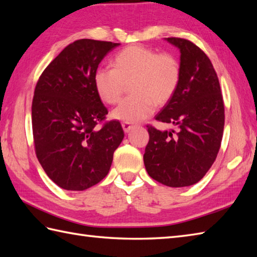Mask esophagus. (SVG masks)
Listing matches in <instances>:
<instances>
[{"label":"esophagus","mask_w":257,"mask_h":257,"mask_svg":"<svg viewBox=\"0 0 257 257\" xmlns=\"http://www.w3.org/2000/svg\"><path fill=\"white\" fill-rule=\"evenodd\" d=\"M121 125H122V129H123L124 133H129L130 130L134 128V124L133 123H128V122H122Z\"/></svg>","instance_id":"34e87169"}]
</instances>
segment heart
<instances>
[{
	"label": "heart",
	"instance_id": "b5f03b06",
	"mask_svg": "<svg viewBox=\"0 0 257 257\" xmlns=\"http://www.w3.org/2000/svg\"><path fill=\"white\" fill-rule=\"evenodd\" d=\"M112 69L100 68L94 76L98 97L108 105L117 103L125 85L133 96L113 109L111 116L133 123L165 106L176 94L181 80V64L170 53H159L145 46H129L120 51L111 62Z\"/></svg>",
	"mask_w": 257,
	"mask_h": 257
}]
</instances>
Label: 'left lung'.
<instances>
[{"label": "left lung", "mask_w": 257, "mask_h": 257, "mask_svg": "<svg viewBox=\"0 0 257 257\" xmlns=\"http://www.w3.org/2000/svg\"><path fill=\"white\" fill-rule=\"evenodd\" d=\"M180 52L181 80L157 121L177 125L160 132L147 124L149 143L144 162L149 176L168 187L195 184L219 154L224 129V102L214 67L199 46L185 38L169 37Z\"/></svg>", "instance_id": "obj_1"}]
</instances>
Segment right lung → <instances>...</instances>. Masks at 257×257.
I'll return each instance as SVG.
<instances>
[{
    "label": "right lung",
    "mask_w": 257,
    "mask_h": 257,
    "mask_svg": "<svg viewBox=\"0 0 257 257\" xmlns=\"http://www.w3.org/2000/svg\"><path fill=\"white\" fill-rule=\"evenodd\" d=\"M119 43L83 38L66 46L44 69L32 101L35 154L53 182L83 191L100 182L123 139L117 120L106 121L98 97V65Z\"/></svg>",
    "instance_id": "1"
}]
</instances>
